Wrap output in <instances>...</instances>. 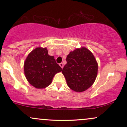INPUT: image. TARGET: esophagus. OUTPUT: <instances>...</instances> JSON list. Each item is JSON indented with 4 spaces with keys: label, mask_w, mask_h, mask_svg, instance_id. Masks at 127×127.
<instances>
[{
    "label": "esophagus",
    "mask_w": 127,
    "mask_h": 127,
    "mask_svg": "<svg viewBox=\"0 0 127 127\" xmlns=\"http://www.w3.org/2000/svg\"><path fill=\"white\" fill-rule=\"evenodd\" d=\"M60 66L61 67H62V68H63V67H64V65H63V64L62 63H60Z\"/></svg>",
    "instance_id": "1"
}]
</instances>
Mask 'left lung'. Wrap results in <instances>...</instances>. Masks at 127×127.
<instances>
[{"instance_id":"left-lung-1","label":"left lung","mask_w":127,"mask_h":127,"mask_svg":"<svg viewBox=\"0 0 127 127\" xmlns=\"http://www.w3.org/2000/svg\"><path fill=\"white\" fill-rule=\"evenodd\" d=\"M67 64L62 73L67 84L75 92L85 91L95 82L98 72V63L93 54L85 47L70 52Z\"/></svg>"}]
</instances>
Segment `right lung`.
<instances>
[{
	"instance_id": "1",
	"label": "right lung",
	"mask_w": 127,
	"mask_h": 127,
	"mask_svg": "<svg viewBox=\"0 0 127 127\" xmlns=\"http://www.w3.org/2000/svg\"><path fill=\"white\" fill-rule=\"evenodd\" d=\"M24 75L30 85L43 89L51 84L52 79L62 68L46 48L37 47L27 55L24 64Z\"/></svg>"
}]
</instances>
